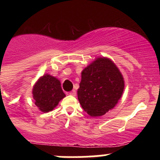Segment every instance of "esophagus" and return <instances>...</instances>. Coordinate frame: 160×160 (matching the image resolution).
Masks as SVG:
<instances>
[{"label":"esophagus","instance_id":"esophagus-1","mask_svg":"<svg viewBox=\"0 0 160 160\" xmlns=\"http://www.w3.org/2000/svg\"><path fill=\"white\" fill-rule=\"evenodd\" d=\"M69 94H70V95H72V96H75L76 95V91L74 90H71V91H70Z\"/></svg>","mask_w":160,"mask_h":160}]
</instances>
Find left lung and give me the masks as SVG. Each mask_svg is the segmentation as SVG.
I'll return each instance as SVG.
<instances>
[{"label": "left lung", "instance_id": "1", "mask_svg": "<svg viewBox=\"0 0 160 160\" xmlns=\"http://www.w3.org/2000/svg\"><path fill=\"white\" fill-rule=\"evenodd\" d=\"M78 98L82 107L92 117L102 116L115 107L122 97L124 80L111 59L98 58L82 72Z\"/></svg>", "mask_w": 160, "mask_h": 160}]
</instances>
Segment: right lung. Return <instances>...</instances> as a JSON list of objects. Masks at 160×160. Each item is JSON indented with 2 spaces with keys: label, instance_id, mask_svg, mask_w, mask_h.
I'll list each match as a JSON object with an SVG mask.
<instances>
[{
  "label": "right lung",
  "instance_id": "right-lung-1",
  "mask_svg": "<svg viewBox=\"0 0 160 160\" xmlns=\"http://www.w3.org/2000/svg\"><path fill=\"white\" fill-rule=\"evenodd\" d=\"M35 105L44 113L53 111L66 96L58 79L48 73L38 79L32 88Z\"/></svg>",
  "mask_w": 160,
  "mask_h": 160
}]
</instances>
